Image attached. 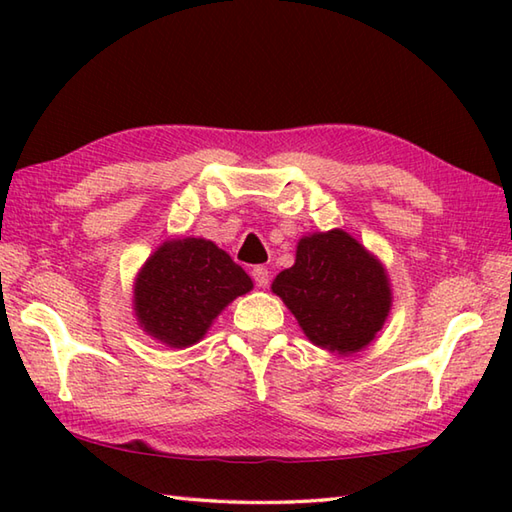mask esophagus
Masks as SVG:
<instances>
[{
	"label": "esophagus",
	"mask_w": 512,
	"mask_h": 512,
	"mask_svg": "<svg viewBox=\"0 0 512 512\" xmlns=\"http://www.w3.org/2000/svg\"><path fill=\"white\" fill-rule=\"evenodd\" d=\"M253 281L255 284L259 286V288H266L268 286V281H270V273H268V268L266 266H255L253 268Z\"/></svg>",
	"instance_id": "34e87169"
}]
</instances>
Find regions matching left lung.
<instances>
[{
    "instance_id": "obj_1",
    "label": "left lung",
    "mask_w": 512,
    "mask_h": 512,
    "mask_svg": "<svg viewBox=\"0 0 512 512\" xmlns=\"http://www.w3.org/2000/svg\"><path fill=\"white\" fill-rule=\"evenodd\" d=\"M273 292L314 345L339 354L363 350L391 303L383 266L339 228L303 237L295 266L277 275Z\"/></svg>"
}]
</instances>
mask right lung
<instances>
[{
	"label": "right lung",
	"mask_w": 512,
	"mask_h": 512,
	"mask_svg": "<svg viewBox=\"0 0 512 512\" xmlns=\"http://www.w3.org/2000/svg\"><path fill=\"white\" fill-rule=\"evenodd\" d=\"M253 281L222 248L198 237L173 239L147 259L136 281V317L171 347L198 343L213 319Z\"/></svg>",
	"instance_id": "right-lung-1"
}]
</instances>
